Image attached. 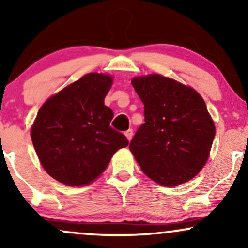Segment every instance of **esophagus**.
Instances as JSON below:
<instances>
[{
  "instance_id": "1",
  "label": "esophagus",
  "mask_w": 248,
  "mask_h": 248,
  "mask_svg": "<svg viewBox=\"0 0 248 248\" xmlns=\"http://www.w3.org/2000/svg\"><path fill=\"white\" fill-rule=\"evenodd\" d=\"M124 135H126V138L128 139V141L132 140L133 138V129H128L126 133H124Z\"/></svg>"
}]
</instances>
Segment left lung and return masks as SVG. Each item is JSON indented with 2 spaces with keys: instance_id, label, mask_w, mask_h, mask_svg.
Returning a JSON list of instances; mask_svg holds the SVG:
<instances>
[{
  "instance_id": "1",
  "label": "left lung",
  "mask_w": 248,
  "mask_h": 248,
  "mask_svg": "<svg viewBox=\"0 0 248 248\" xmlns=\"http://www.w3.org/2000/svg\"><path fill=\"white\" fill-rule=\"evenodd\" d=\"M144 105V124L129 149L149 178L164 186L190 181L209 158L215 124L195 90L160 75L132 80Z\"/></svg>"
}]
</instances>
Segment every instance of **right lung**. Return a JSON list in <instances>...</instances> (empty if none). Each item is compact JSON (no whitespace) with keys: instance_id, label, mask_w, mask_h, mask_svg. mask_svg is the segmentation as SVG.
<instances>
[{"instance_id":"1","label":"right lung","mask_w":248,"mask_h":248,"mask_svg":"<svg viewBox=\"0 0 248 248\" xmlns=\"http://www.w3.org/2000/svg\"><path fill=\"white\" fill-rule=\"evenodd\" d=\"M112 82L108 75L88 73L39 108L31 140L45 171L62 184H90L129 143L109 124L114 113L104 100Z\"/></svg>"}]
</instances>
